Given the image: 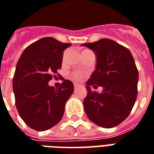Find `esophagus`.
Here are the masks:
<instances>
[{
  "mask_svg": "<svg viewBox=\"0 0 154 154\" xmlns=\"http://www.w3.org/2000/svg\"><path fill=\"white\" fill-rule=\"evenodd\" d=\"M78 86H79V84H77V83H74V88H75V89H77Z\"/></svg>",
  "mask_w": 154,
  "mask_h": 154,
  "instance_id": "34e87169",
  "label": "esophagus"
}]
</instances>
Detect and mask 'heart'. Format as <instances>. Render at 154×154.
Wrapping results in <instances>:
<instances>
[{
    "label": "heart",
    "instance_id": "obj_1",
    "mask_svg": "<svg viewBox=\"0 0 154 154\" xmlns=\"http://www.w3.org/2000/svg\"><path fill=\"white\" fill-rule=\"evenodd\" d=\"M71 77L76 81H82L85 77V73L81 71H74L71 73Z\"/></svg>",
    "mask_w": 154,
    "mask_h": 154
}]
</instances>
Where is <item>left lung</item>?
<instances>
[{
	"label": "left lung",
	"instance_id": "obj_1",
	"mask_svg": "<svg viewBox=\"0 0 154 154\" xmlns=\"http://www.w3.org/2000/svg\"><path fill=\"white\" fill-rule=\"evenodd\" d=\"M97 57L96 69L86 82L85 112L89 119L103 128L118 125L129 116L137 96L138 70L131 53L110 39L85 43ZM102 86L101 93L90 86Z\"/></svg>",
	"mask_w": 154,
	"mask_h": 154
}]
</instances>
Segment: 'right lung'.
<instances>
[{
  "label": "right lung",
  "instance_id": "right-lung-1",
  "mask_svg": "<svg viewBox=\"0 0 154 154\" xmlns=\"http://www.w3.org/2000/svg\"><path fill=\"white\" fill-rule=\"evenodd\" d=\"M71 44L53 37L33 42L19 58L13 79L15 104L25 124L37 131H45L62 118L65 105L73 93V84L62 78L59 88L49 86L61 68L63 52Z\"/></svg>",
  "mask_w": 154,
  "mask_h": 154
}]
</instances>
